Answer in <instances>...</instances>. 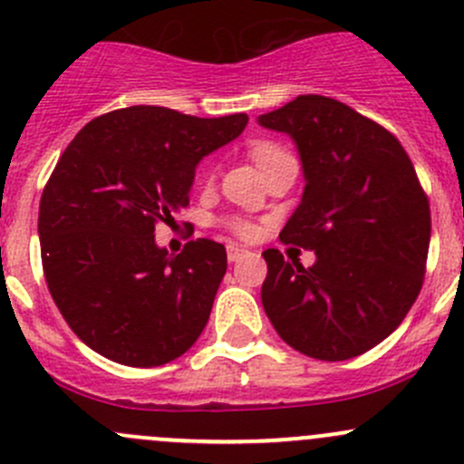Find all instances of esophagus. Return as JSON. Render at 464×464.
Instances as JSON below:
<instances>
[{
  "label": "esophagus",
  "mask_w": 464,
  "mask_h": 464,
  "mask_svg": "<svg viewBox=\"0 0 464 464\" xmlns=\"http://www.w3.org/2000/svg\"><path fill=\"white\" fill-rule=\"evenodd\" d=\"M246 252H247L246 247L234 246V243H230V246H227V259H230V261H238L243 255H246Z\"/></svg>",
  "instance_id": "34e87169"
}]
</instances>
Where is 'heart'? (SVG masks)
Wrapping results in <instances>:
<instances>
[{"mask_svg":"<svg viewBox=\"0 0 464 464\" xmlns=\"http://www.w3.org/2000/svg\"><path fill=\"white\" fill-rule=\"evenodd\" d=\"M279 153H282V149H279L277 144H270V141H261V144H256L255 149H252V158H255V162L259 164V167H264L266 162H270V160ZM227 227H230V230L241 238L255 237V232H256L255 223L247 221V218H241V217L230 218V221H227Z\"/></svg>","mask_w":464,"mask_h":464,"instance_id":"b5f03b06","label":"heart"}]
</instances>
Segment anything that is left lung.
Instances as JSON below:
<instances>
[{
    "label": "left lung",
    "mask_w": 464,
    "mask_h": 464,
    "mask_svg": "<svg viewBox=\"0 0 464 464\" xmlns=\"http://www.w3.org/2000/svg\"><path fill=\"white\" fill-rule=\"evenodd\" d=\"M259 123L291 135L304 169L302 203L279 238L315 252L304 268L268 247L261 304L293 350L354 359L388 338L420 295L429 198L397 137L341 101L302 94Z\"/></svg>",
    "instance_id": "left-lung-1"
}]
</instances>
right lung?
<instances>
[{
	"label": "right lung",
	"mask_w": 464,
	"mask_h": 464,
	"mask_svg": "<svg viewBox=\"0 0 464 464\" xmlns=\"http://www.w3.org/2000/svg\"><path fill=\"white\" fill-rule=\"evenodd\" d=\"M246 123L243 112L200 119L130 105L92 119L61 155L40 198L44 279L72 332L101 356L155 368L203 334L226 247L196 238L169 255L155 227L189 205L196 164Z\"/></svg>",
	"instance_id": "1"
}]
</instances>
